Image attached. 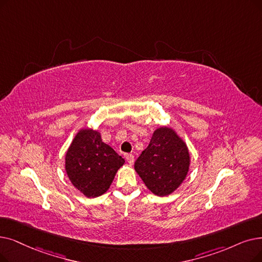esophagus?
I'll return each instance as SVG.
<instances>
[{"instance_id":"34e87169","label":"esophagus","mask_w":262,"mask_h":262,"mask_svg":"<svg viewBox=\"0 0 262 262\" xmlns=\"http://www.w3.org/2000/svg\"><path fill=\"white\" fill-rule=\"evenodd\" d=\"M126 161H127V163H128L129 165H133L134 162H135L134 155H133V154H127V155H126Z\"/></svg>"}]
</instances>
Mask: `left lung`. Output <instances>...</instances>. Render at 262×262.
Masks as SVG:
<instances>
[{"label":"left lung","instance_id":"obj_1","mask_svg":"<svg viewBox=\"0 0 262 262\" xmlns=\"http://www.w3.org/2000/svg\"><path fill=\"white\" fill-rule=\"evenodd\" d=\"M189 165L185 141L173 128L162 126L154 130L149 145L135 162V170L147 189L164 197L183 183Z\"/></svg>","mask_w":262,"mask_h":262}]
</instances>
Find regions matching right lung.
<instances>
[{"label": "right lung", "mask_w": 262, "mask_h": 262, "mask_svg": "<svg viewBox=\"0 0 262 262\" xmlns=\"http://www.w3.org/2000/svg\"><path fill=\"white\" fill-rule=\"evenodd\" d=\"M124 163V158L93 128L79 130L65 154L68 179L88 198L105 194Z\"/></svg>", "instance_id": "add662e5"}]
</instances>
